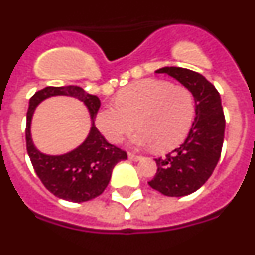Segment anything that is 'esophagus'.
<instances>
[{
  "instance_id": "obj_1",
  "label": "esophagus",
  "mask_w": 255,
  "mask_h": 255,
  "mask_svg": "<svg viewBox=\"0 0 255 255\" xmlns=\"http://www.w3.org/2000/svg\"><path fill=\"white\" fill-rule=\"evenodd\" d=\"M129 158L131 159V161H139V159L141 158L140 155H138V154H134V153H129Z\"/></svg>"
}]
</instances>
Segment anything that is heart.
<instances>
[{"instance_id": "b5f03b06", "label": "heart", "mask_w": 255, "mask_h": 255, "mask_svg": "<svg viewBox=\"0 0 255 255\" xmlns=\"http://www.w3.org/2000/svg\"><path fill=\"white\" fill-rule=\"evenodd\" d=\"M116 105H108L96 116L97 128L111 143H120L140 126L132 138L136 145L158 150L177 147L189 134L195 116V101L188 88L161 79H143L119 92Z\"/></svg>"}]
</instances>
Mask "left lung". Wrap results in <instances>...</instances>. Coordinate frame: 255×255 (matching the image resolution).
Listing matches in <instances>:
<instances>
[{
	"mask_svg": "<svg viewBox=\"0 0 255 255\" xmlns=\"http://www.w3.org/2000/svg\"><path fill=\"white\" fill-rule=\"evenodd\" d=\"M188 88L195 101V119L188 136L179 148L155 158L157 172L150 188L167 197H184L197 191L211 177L221 157L225 136V115L215 85L203 75L184 67H162Z\"/></svg>",
	"mask_w": 255,
	"mask_h": 255,
	"instance_id": "left-lung-1",
	"label": "left lung"
}]
</instances>
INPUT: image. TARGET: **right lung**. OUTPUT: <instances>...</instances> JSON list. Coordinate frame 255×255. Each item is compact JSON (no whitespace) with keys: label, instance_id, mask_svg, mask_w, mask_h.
<instances>
[{"label":"right lung","instance_id":"1","mask_svg":"<svg viewBox=\"0 0 255 255\" xmlns=\"http://www.w3.org/2000/svg\"><path fill=\"white\" fill-rule=\"evenodd\" d=\"M53 95H70L80 99L88 107L92 119L91 131L85 143L61 156L39 152L34 147L30 135L31 117L35 107L42 100ZM100 107V98L87 93L78 85L46 87L35 92L29 101L25 129L26 150L42 184L57 198L82 203L98 197L107 188L117 162L128 158L125 150L108 143L94 125Z\"/></svg>","mask_w":255,"mask_h":255}]
</instances>
